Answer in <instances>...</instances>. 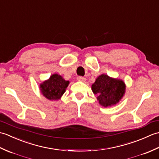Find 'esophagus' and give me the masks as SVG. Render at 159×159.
<instances>
[{"label":"esophagus","mask_w":159,"mask_h":159,"mask_svg":"<svg viewBox=\"0 0 159 159\" xmlns=\"http://www.w3.org/2000/svg\"><path fill=\"white\" fill-rule=\"evenodd\" d=\"M77 80H79V81H82V82H85L86 79L83 76H78L77 77Z\"/></svg>","instance_id":"obj_1"}]
</instances>
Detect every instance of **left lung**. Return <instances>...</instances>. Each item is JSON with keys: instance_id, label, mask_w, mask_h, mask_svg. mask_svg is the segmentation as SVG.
Here are the masks:
<instances>
[{"instance_id": "left-lung-1", "label": "left lung", "mask_w": 159, "mask_h": 159, "mask_svg": "<svg viewBox=\"0 0 159 159\" xmlns=\"http://www.w3.org/2000/svg\"><path fill=\"white\" fill-rule=\"evenodd\" d=\"M92 89L93 93L98 95L97 98L101 105L108 107L119 102L124 96L126 87L122 80L102 74L96 80Z\"/></svg>"}]
</instances>
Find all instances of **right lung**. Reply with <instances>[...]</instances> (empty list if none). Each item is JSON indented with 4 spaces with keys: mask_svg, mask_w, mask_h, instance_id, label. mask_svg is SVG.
Masks as SVG:
<instances>
[{
    "mask_svg": "<svg viewBox=\"0 0 159 159\" xmlns=\"http://www.w3.org/2000/svg\"><path fill=\"white\" fill-rule=\"evenodd\" d=\"M69 85V81H66L58 74H53L48 80L43 82L40 85L42 94L48 100H58Z\"/></svg>",
    "mask_w": 159,
    "mask_h": 159,
    "instance_id": "right-lung-1",
    "label": "right lung"
}]
</instances>
